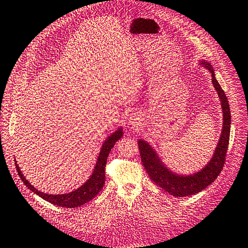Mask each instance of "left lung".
Segmentation results:
<instances>
[{
  "mask_svg": "<svg viewBox=\"0 0 248 248\" xmlns=\"http://www.w3.org/2000/svg\"><path fill=\"white\" fill-rule=\"evenodd\" d=\"M201 64L206 67L211 72L212 81L216 89L218 96L221 102L222 108V130L219 140L215 149V153L213 155L212 159L208 161L206 166L200 171L192 174V175H178V174L172 172L169 170L163 162L158 157L157 153L155 152L150 145L145 142L144 140H139V149L140 155V160L148 173L150 179L156 185L161 187L163 190L169 192L170 195L174 197H187L202 191L208 185L215 181L221 172L222 167L225 164L226 155L229 145L230 138V125H231V113L228 99L225 94V91L217 81L214 71L212 70L211 65L207 62L202 61Z\"/></svg>",
  "mask_w": 248,
  "mask_h": 248,
  "instance_id": "1",
  "label": "left lung"
}]
</instances>
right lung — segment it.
<instances>
[{"mask_svg": "<svg viewBox=\"0 0 248 248\" xmlns=\"http://www.w3.org/2000/svg\"><path fill=\"white\" fill-rule=\"evenodd\" d=\"M123 129L119 128L116 132L110 134L109 137L105 140V142L102 145L101 152L96 160L95 167L93 170V173L89 177L88 181H87L84 185H81L79 188H77L76 190L69 192V193H63V195H48V193H44L42 191H38L35 187H33L30 183L28 182L22 175V173L19 169V166L15 160V164H16V169L18 172L19 177L21 178L24 185H26L31 191L36 193L37 196L43 198L44 200L52 203L57 206H62V207H78L84 205L85 203L89 202L92 200L98 193L102 190L104 184H105V166L106 161H108V157L110 153L111 148L117 142L118 140L123 138Z\"/></svg>", "mask_w": 248, "mask_h": 248, "instance_id": "obj_1", "label": "right lung"}]
</instances>
